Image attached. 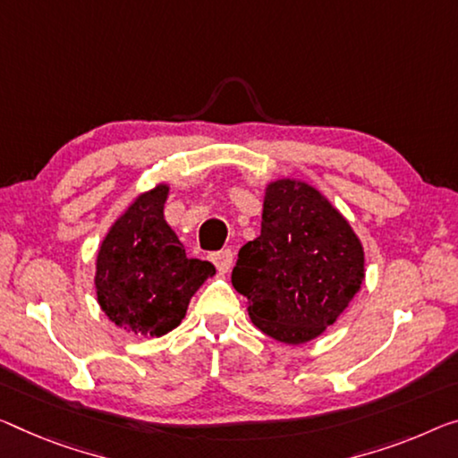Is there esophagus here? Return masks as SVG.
<instances>
[{"label":"esophagus","instance_id":"1","mask_svg":"<svg viewBox=\"0 0 458 458\" xmlns=\"http://www.w3.org/2000/svg\"><path fill=\"white\" fill-rule=\"evenodd\" d=\"M210 259H213V262H215L216 270H219V272H229L231 266H233V251H231V250H221V251L213 253V256H210Z\"/></svg>","mask_w":458,"mask_h":458}]
</instances>
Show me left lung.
<instances>
[{
	"instance_id": "1",
	"label": "left lung",
	"mask_w": 458,
	"mask_h": 458,
	"mask_svg": "<svg viewBox=\"0 0 458 458\" xmlns=\"http://www.w3.org/2000/svg\"><path fill=\"white\" fill-rule=\"evenodd\" d=\"M362 280V243L340 210L307 182H270L262 231L239 250L231 274L253 326L283 344L311 342L346 311Z\"/></svg>"
}]
</instances>
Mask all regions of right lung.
Instances as JSON below:
<instances>
[{
    "mask_svg": "<svg viewBox=\"0 0 458 458\" xmlns=\"http://www.w3.org/2000/svg\"><path fill=\"white\" fill-rule=\"evenodd\" d=\"M170 186L139 194L104 237L96 259V294L114 326L159 337L184 319L188 302L215 266L188 258L164 219Z\"/></svg>",
    "mask_w": 458,
    "mask_h": 458,
    "instance_id": "right-lung-1",
    "label": "right lung"
}]
</instances>
